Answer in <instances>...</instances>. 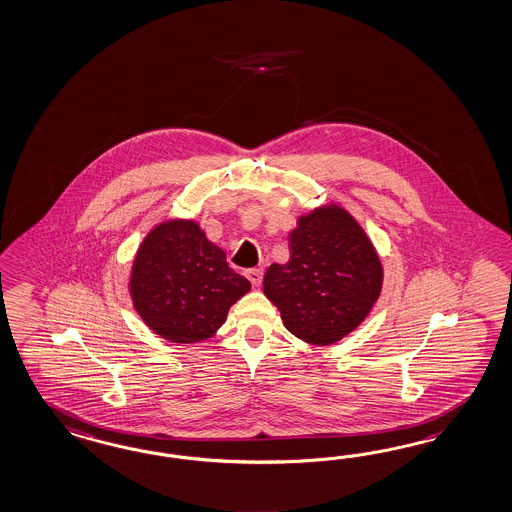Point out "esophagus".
Returning <instances> with one entry per match:
<instances>
[{"label":"esophagus","instance_id":"esophagus-1","mask_svg":"<svg viewBox=\"0 0 512 512\" xmlns=\"http://www.w3.org/2000/svg\"><path fill=\"white\" fill-rule=\"evenodd\" d=\"M245 277L249 278L252 286H260V284H262L263 271L262 269H249V271L245 273Z\"/></svg>","mask_w":512,"mask_h":512}]
</instances>
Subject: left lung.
<instances>
[{
	"label": "left lung",
	"instance_id": "8db88e82",
	"mask_svg": "<svg viewBox=\"0 0 512 512\" xmlns=\"http://www.w3.org/2000/svg\"><path fill=\"white\" fill-rule=\"evenodd\" d=\"M290 260L273 263L263 293L292 335L329 346L365 320L380 297L383 267L361 224L336 204L299 217Z\"/></svg>",
	"mask_w": 512,
	"mask_h": 512
}]
</instances>
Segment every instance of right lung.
<instances>
[{
  "label": "right lung",
  "instance_id": "1",
  "mask_svg": "<svg viewBox=\"0 0 512 512\" xmlns=\"http://www.w3.org/2000/svg\"><path fill=\"white\" fill-rule=\"evenodd\" d=\"M250 282L226 262L224 250L194 220L157 224L132 262V305L147 327L176 342H200L219 331Z\"/></svg>",
  "mask_w": 512,
  "mask_h": 512
}]
</instances>
